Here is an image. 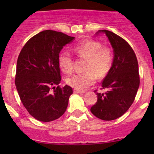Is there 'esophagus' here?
<instances>
[{
    "label": "esophagus",
    "mask_w": 154,
    "mask_h": 154,
    "mask_svg": "<svg viewBox=\"0 0 154 154\" xmlns=\"http://www.w3.org/2000/svg\"><path fill=\"white\" fill-rule=\"evenodd\" d=\"M74 93H84V91H81V90H78V89H74Z\"/></svg>",
    "instance_id": "34e87169"
}]
</instances>
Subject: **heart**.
Instances as JSON below:
<instances>
[{"label":"heart","mask_w":154,"mask_h":154,"mask_svg":"<svg viewBox=\"0 0 154 154\" xmlns=\"http://www.w3.org/2000/svg\"><path fill=\"white\" fill-rule=\"evenodd\" d=\"M74 52L79 57L86 59L83 73H77L66 78V83L75 89L84 90L95 83L97 75L104 77L111 69L113 54L109 48L95 40L87 39L77 43L73 47ZM58 64L62 71L69 74L73 70L72 57L69 52L62 51L58 57Z\"/></svg>","instance_id":"obj_1"}]
</instances>
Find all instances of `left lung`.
<instances>
[{
    "label": "left lung",
    "mask_w": 154,
    "mask_h": 154,
    "mask_svg": "<svg viewBox=\"0 0 154 154\" xmlns=\"http://www.w3.org/2000/svg\"><path fill=\"white\" fill-rule=\"evenodd\" d=\"M98 32H104L108 37L114 60L101 83V89L106 91L97 93V102L90 110L101 120L112 121L123 116L134 101L140 83L139 65L134 51L124 38L106 29Z\"/></svg>",
    "instance_id": "1"
}]
</instances>
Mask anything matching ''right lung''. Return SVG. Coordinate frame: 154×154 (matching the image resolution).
Listing matches in <instances>:
<instances>
[{"label": "right lung", "instance_id": "obj_1", "mask_svg": "<svg viewBox=\"0 0 154 154\" xmlns=\"http://www.w3.org/2000/svg\"><path fill=\"white\" fill-rule=\"evenodd\" d=\"M74 38L62 32L42 31L29 38L18 55L15 78L17 91L29 115L40 122L56 120L67 109L73 89L67 85L59 86L58 57Z\"/></svg>", "mask_w": 154, "mask_h": 154}]
</instances>
